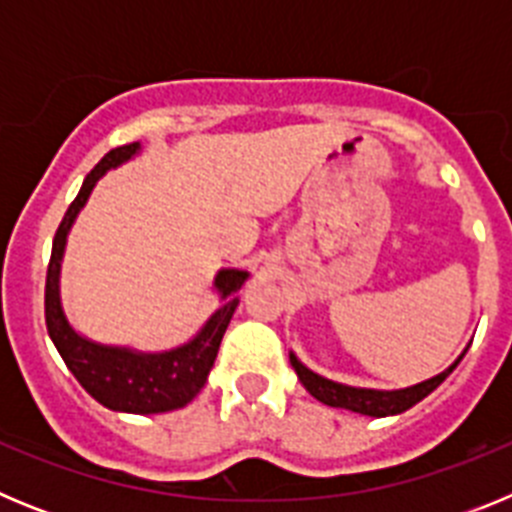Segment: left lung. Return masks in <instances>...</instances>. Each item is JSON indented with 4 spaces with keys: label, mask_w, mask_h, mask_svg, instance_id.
I'll return each instance as SVG.
<instances>
[{
    "label": "left lung",
    "mask_w": 512,
    "mask_h": 512,
    "mask_svg": "<svg viewBox=\"0 0 512 512\" xmlns=\"http://www.w3.org/2000/svg\"><path fill=\"white\" fill-rule=\"evenodd\" d=\"M461 359H464V354H461L459 359L446 369V372L428 379V382H420L415 384V387H408V390L379 392V390H359V387H348V384H338V382H330V379L325 377H318V374L310 372L307 366H302L295 354H289V361H292V366H295L297 377H300V382L305 384V390L310 392L315 400H320L323 405H330V408H343V410H351V413L372 415V418L397 415V413H405L408 408H413L415 402H420L423 397L431 395L438 384L454 372L456 364H459Z\"/></svg>",
    "instance_id": "left-lung-1"
}]
</instances>
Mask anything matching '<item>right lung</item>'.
Here are the masks:
<instances>
[{
	"label": "right lung",
	"instance_id": "right-lung-1",
	"mask_svg": "<svg viewBox=\"0 0 512 512\" xmlns=\"http://www.w3.org/2000/svg\"><path fill=\"white\" fill-rule=\"evenodd\" d=\"M138 143L112 148L107 156L89 171V176L81 184L76 200L71 202L61 225L53 238L51 261H48V274H45V325L48 336L56 343L58 354L66 361L79 384L99 405L120 413L151 415L169 413V410L184 408L187 402L197 397V392L205 387L207 374L217 359V348L225 336L230 318H233L238 297L235 292L241 289L248 274L238 269H223L215 277V287L223 297V307L207 320L200 336L189 341L187 346L166 351V354H135L128 348L99 346V343L81 338L69 325L61 310V297H58V271H61L63 246L69 235L71 223L76 220L79 210L87 202L89 192L97 184L99 176L107 169H115L122 161H128Z\"/></svg>",
	"mask_w": 512,
	"mask_h": 512
}]
</instances>
